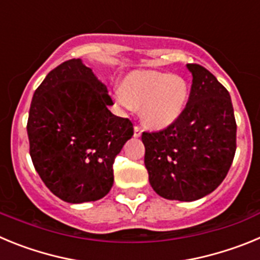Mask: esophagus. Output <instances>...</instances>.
<instances>
[{
	"label": "esophagus",
	"instance_id": "34e87169",
	"mask_svg": "<svg viewBox=\"0 0 260 260\" xmlns=\"http://www.w3.org/2000/svg\"><path fill=\"white\" fill-rule=\"evenodd\" d=\"M141 135H142V128L139 127V126L135 125L134 126V137L138 138V137H141Z\"/></svg>",
	"mask_w": 260,
	"mask_h": 260
}]
</instances>
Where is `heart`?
Returning <instances> with one entry per match:
<instances>
[{
  "mask_svg": "<svg viewBox=\"0 0 260 260\" xmlns=\"http://www.w3.org/2000/svg\"><path fill=\"white\" fill-rule=\"evenodd\" d=\"M121 107L141 108V118L150 128H164L180 118L189 100V86L181 77L161 71H137L116 91Z\"/></svg>",
  "mask_w": 260,
  "mask_h": 260,
  "instance_id": "heart-1",
  "label": "heart"
}]
</instances>
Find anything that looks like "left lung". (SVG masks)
<instances>
[{"mask_svg":"<svg viewBox=\"0 0 260 260\" xmlns=\"http://www.w3.org/2000/svg\"><path fill=\"white\" fill-rule=\"evenodd\" d=\"M189 100L176 122L143 132L144 165L152 189L169 201L201 199L224 181L237 148V123L231 95L215 75L198 63Z\"/></svg>","mask_w":260,"mask_h":260,"instance_id":"8db88e82","label":"left lung"}]
</instances>
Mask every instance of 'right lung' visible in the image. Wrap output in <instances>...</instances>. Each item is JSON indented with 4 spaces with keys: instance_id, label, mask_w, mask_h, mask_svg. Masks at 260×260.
Wrapping results in <instances>:
<instances>
[{
    "instance_id": "1",
    "label": "right lung",
    "mask_w": 260,
    "mask_h": 260,
    "mask_svg": "<svg viewBox=\"0 0 260 260\" xmlns=\"http://www.w3.org/2000/svg\"><path fill=\"white\" fill-rule=\"evenodd\" d=\"M108 105L107 87L79 58L53 69L34 93L29 155L45 186L68 203L99 201L113 186L114 158L134 127Z\"/></svg>"
}]
</instances>
